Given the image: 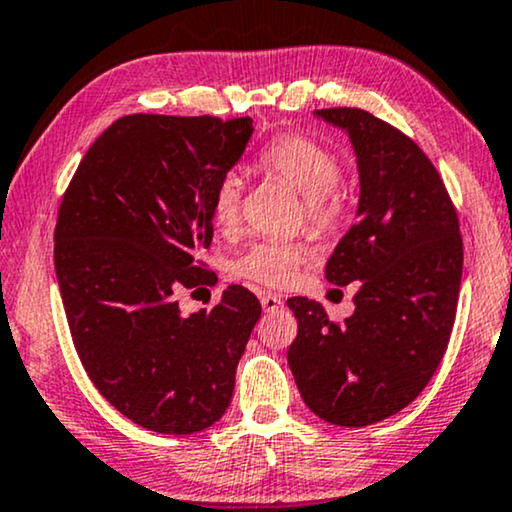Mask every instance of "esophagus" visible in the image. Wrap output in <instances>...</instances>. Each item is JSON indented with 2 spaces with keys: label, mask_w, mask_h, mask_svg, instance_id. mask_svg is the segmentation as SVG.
<instances>
[{
  "label": "esophagus",
  "mask_w": 512,
  "mask_h": 512,
  "mask_svg": "<svg viewBox=\"0 0 512 512\" xmlns=\"http://www.w3.org/2000/svg\"><path fill=\"white\" fill-rule=\"evenodd\" d=\"M261 305H263L265 313H275V310L282 308L284 301L277 294H268V291H263V294H261Z\"/></svg>",
  "instance_id": "esophagus-1"
}]
</instances>
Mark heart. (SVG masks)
Here are the masks:
<instances>
[{
	"instance_id": "heart-1",
	"label": "heart",
	"mask_w": 512,
	"mask_h": 512,
	"mask_svg": "<svg viewBox=\"0 0 512 512\" xmlns=\"http://www.w3.org/2000/svg\"><path fill=\"white\" fill-rule=\"evenodd\" d=\"M256 169L280 178L303 197L305 221L313 230L327 235L341 225L345 214V199L338 190L341 162L324 145L298 134L277 136L256 157ZM240 204L242 181L235 174H225L211 195V221L218 230H235ZM313 256L315 251L308 242L263 240L232 258L228 270L237 280L280 289L294 282L298 270L313 261Z\"/></svg>"
}]
</instances>
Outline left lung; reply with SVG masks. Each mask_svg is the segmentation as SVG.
Listing matches in <instances>:
<instances>
[{"instance_id": "8db88e82", "label": "left lung", "mask_w": 512, "mask_h": 512, "mask_svg": "<svg viewBox=\"0 0 512 512\" xmlns=\"http://www.w3.org/2000/svg\"><path fill=\"white\" fill-rule=\"evenodd\" d=\"M348 134L360 171L357 223L327 261L338 287L360 282L343 324L305 296L289 298L298 334L287 360L310 411L362 428L397 414L440 367L459 303V216L433 162L367 110H315Z\"/></svg>"}]
</instances>
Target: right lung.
<instances>
[{
	"label": "right lung",
	"mask_w": 512,
	"mask_h": 512,
	"mask_svg": "<svg viewBox=\"0 0 512 512\" xmlns=\"http://www.w3.org/2000/svg\"><path fill=\"white\" fill-rule=\"evenodd\" d=\"M254 134L249 117L126 115L91 145L56 223V277L72 343L119 414L162 435L214 426L261 303L230 284L185 317L176 294L202 289L214 237L211 195Z\"/></svg>",
	"instance_id": "right-lung-1"
}]
</instances>
